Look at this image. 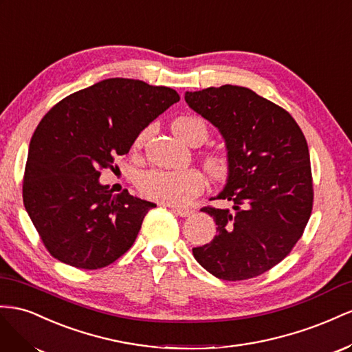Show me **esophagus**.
Instances as JSON below:
<instances>
[{"label":"esophagus","mask_w":352,"mask_h":352,"mask_svg":"<svg viewBox=\"0 0 352 352\" xmlns=\"http://www.w3.org/2000/svg\"><path fill=\"white\" fill-rule=\"evenodd\" d=\"M173 210L178 217H183V218L190 217V215L193 214V210L192 209H187V208H173Z\"/></svg>","instance_id":"esophagus-1"}]
</instances>
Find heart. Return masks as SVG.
<instances>
[{"label": "heart", "mask_w": 352, "mask_h": 352, "mask_svg": "<svg viewBox=\"0 0 352 352\" xmlns=\"http://www.w3.org/2000/svg\"><path fill=\"white\" fill-rule=\"evenodd\" d=\"M173 131L186 143H192L195 138L205 142L208 126L200 118L183 116L173 124ZM146 133L135 140V147L143 143ZM206 166L210 174L223 175L226 173V157L221 155H209ZM138 188L144 196L156 202L166 205H186L190 200L204 192L205 178L195 168L187 169H148L138 178Z\"/></svg>", "instance_id": "obj_1"}]
</instances>
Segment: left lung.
<instances>
[{"mask_svg":"<svg viewBox=\"0 0 352 352\" xmlns=\"http://www.w3.org/2000/svg\"><path fill=\"white\" fill-rule=\"evenodd\" d=\"M184 98L224 138L228 174L217 199L233 202V209H202L214 218L217 236L193 255L218 278L256 277L292 250L309 219L307 140L285 109L249 88L209 87Z\"/></svg>","mask_w":352,"mask_h":352,"instance_id":"8db88e82","label":"left lung"}]
</instances>
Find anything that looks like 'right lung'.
<instances>
[{"label": "right lung", "instance_id": "1", "mask_svg": "<svg viewBox=\"0 0 352 352\" xmlns=\"http://www.w3.org/2000/svg\"><path fill=\"white\" fill-rule=\"evenodd\" d=\"M179 96L140 79L109 78L58 102L29 144L23 204L48 252L84 270L103 268L133 246L156 205L98 182L143 129Z\"/></svg>", "mask_w": 352, "mask_h": 352}]
</instances>
